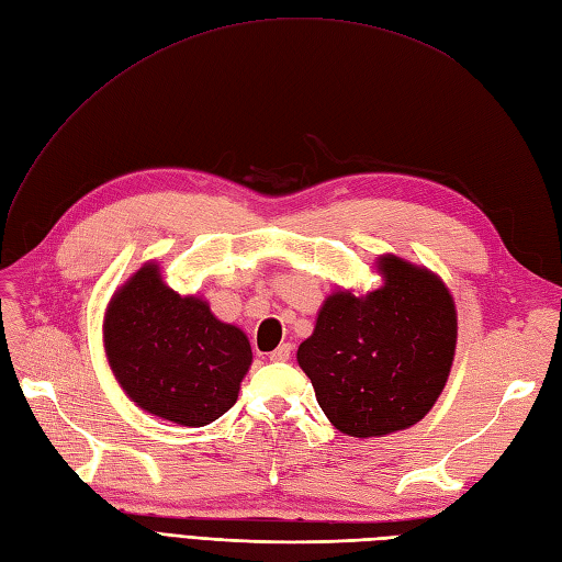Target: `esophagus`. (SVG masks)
Returning <instances> with one entry per match:
<instances>
[{"instance_id": "obj_1", "label": "esophagus", "mask_w": 562, "mask_h": 562, "mask_svg": "<svg viewBox=\"0 0 562 562\" xmlns=\"http://www.w3.org/2000/svg\"><path fill=\"white\" fill-rule=\"evenodd\" d=\"M292 356V344H280V347L270 353V361H290Z\"/></svg>"}]
</instances>
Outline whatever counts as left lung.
Instances as JSON below:
<instances>
[{
	"label": "left lung",
	"instance_id": "obj_1",
	"mask_svg": "<svg viewBox=\"0 0 562 562\" xmlns=\"http://www.w3.org/2000/svg\"><path fill=\"white\" fill-rule=\"evenodd\" d=\"M378 290H335L296 351L315 398L341 435L386 437L418 425L451 375L458 313L443 280L378 256Z\"/></svg>",
	"mask_w": 562,
	"mask_h": 562
}]
</instances>
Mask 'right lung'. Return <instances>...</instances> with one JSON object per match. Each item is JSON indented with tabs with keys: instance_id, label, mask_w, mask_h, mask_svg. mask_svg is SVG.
<instances>
[{
	"instance_id": "add662e5",
	"label": "right lung",
	"mask_w": 562,
	"mask_h": 562,
	"mask_svg": "<svg viewBox=\"0 0 562 562\" xmlns=\"http://www.w3.org/2000/svg\"><path fill=\"white\" fill-rule=\"evenodd\" d=\"M104 351L135 406L182 427H204L235 406L251 344L209 301L178 294L158 261L142 263L104 311Z\"/></svg>"
}]
</instances>
